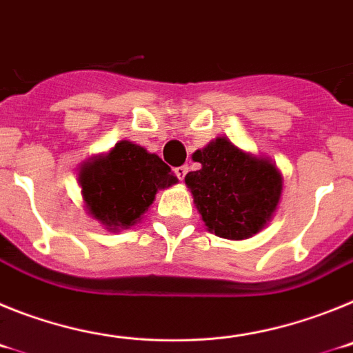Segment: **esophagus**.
Returning <instances> with one entry per match:
<instances>
[{
  "mask_svg": "<svg viewBox=\"0 0 353 353\" xmlns=\"http://www.w3.org/2000/svg\"><path fill=\"white\" fill-rule=\"evenodd\" d=\"M187 171H189V168H187V166H179V168H174V174H176V176H179V180H183V179H185Z\"/></svg>",
  "mask_w": 353,
  "mask_h": 353,
  "instance_id": "obj_1",
  "label": "esophagus"
}]
</instances>
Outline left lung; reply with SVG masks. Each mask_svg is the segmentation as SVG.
I'll return each instance as SVG.
<instances>
[{"instance_id": "obj_1", "label": "left lung", "mask_w": 353, "mask_h": 353, "mask_svg": "<svg viewBox=\"0 0 353 353\" xmlns=\"http://www.w3.org/2000/svg\"><path fill=\"white\" fill-rule=\"evenodd\" d=\"M192 161L201 168L185 174L194 205L208 232L244 240L267 226L283 192V176L274 162L217 138Z\"/></svg>"}]
</instances>
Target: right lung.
I'll return each mask as SVG.
<instances>
[{
  "label": "right lung",
  "instance_id": "obj_1",
  "mask_svg": "<svg viewBox=\"0 0 353 353\" xmlns=\"http://www.w3.org/2000/svg\"><path fill=\"white\" fill-rule=\"evenodd\" d=\"M84 207L109 232L134 226L154 203L159 189L176 183L171 168L143 146L120 141L79 170Z\"/></svg>",
  "mask_w": 353,
  "mask_h": 353
}]
</instances>
